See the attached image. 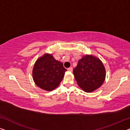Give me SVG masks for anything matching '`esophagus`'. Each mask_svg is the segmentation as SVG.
<instances>
[{
	"label": "esophagus",
	"instance_id": "esophagus-1",
	"mask_svg": "<svg viewBox=\"0 0 130 130\" xmlns=\"http://www.w3.org/2000/svg\"><path fill=\"white\" fill-rule=\"evenodd\" d=\"M68 71H69V72H72V71H73L72 68L70 67V68H68Z\"/></svg>",
	"mask_w": 130,
	"mask_h": 130
}]
</instances>
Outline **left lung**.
I'll use <instances>...</instances> for the list:
<instances>
[{"label":"left lung","mask_w":130,"mask_h":130,"mask_svg":"<svg viewBox=\"0 0 130 130\" xmlns=\"http://www.w3.org/2000/svg\"><path fill=\"white\" fill-rule=\"evenodd\" d=\"M73 73L77 85L86 92H93L100 88L106 77V69L102 61L89 55L79 60Z\"/></svg>","instance_id":"1"}]
</instances>
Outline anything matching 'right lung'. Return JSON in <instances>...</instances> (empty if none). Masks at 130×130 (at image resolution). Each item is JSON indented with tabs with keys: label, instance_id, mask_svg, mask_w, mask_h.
I'll return each mask as SVG.
<instances>
[{
	"label": "right lung",
	"instance_id": "add662e5",
	"mask_svg": "<svg viewBox=\"0 0 130 130\" xmlns=\"http://www.w3.org/2000/svg\"><path fill=\"white\" fill-rule=\"evenodd\" d=\"M67 71L63 63L45 54L37 60L32 69L35 84L42 89L51 91L59 86Z\"/></svg>",
	"mask_w": 130,
	"mask_h": 130
}]
</instances>
